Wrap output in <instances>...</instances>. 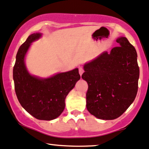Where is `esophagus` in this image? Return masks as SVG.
Masks as SVG:
<instances>
[{
	"instance_id": "1",
	"label": "esophagus",
	"mask_w": 149,
	"mask_h": 149,
	"mask_svg": "<svg viewBox=\"0 0 149 149\" xmlns=\"http://www.w3.org/2000/svg\"><path fill=\"white\" fill-rule=\"evenodd\" d=\"M84 73V69L83 67H79V74L80 76H82V74Z\"/></svg>"
}]
</instances>
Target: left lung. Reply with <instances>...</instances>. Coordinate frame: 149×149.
Wrapping results in <instances>:
<instances>
[{
    "mask_svg": "<svg viewBox=\"0 0 149 149\" xmlns=\"http://www.w3.org/2000/svg\"><path fill=\"white\" fill-rule=\"evenodd\" d=\"M118 46L104 52L84 65L82 78L87 81L86 107L102 120L118 118L134 102L138 90L139 68L134 46L125 37Z\"/></svg>",
    "mask_w": 149,
    "mask_h": 149,
    "instance_id": "left-lung-1",
    "label": "left lung"
}]
</instances>
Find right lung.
<instances>
[{
  "mask_svg": "<svg viewBox=\"0 0 149 149\" xmlns=\"http://www.w3.org/2000/svg\"><path fill=\"white\" fill-rule=\"evenodd\" d=\"M41 36L40 33L31 34L20 46L13 68V80L22 107L36 118L51 120L63 112L66 97L80 76L77 68L49 78H40L29 72L25 64L26 54L32 42Z\"/></svg>",
  "mask_w": 149,
  "mask_h": 149,
  "instance_id": "right-lung-1",
  "label": "right lung"
}]
</instances>
